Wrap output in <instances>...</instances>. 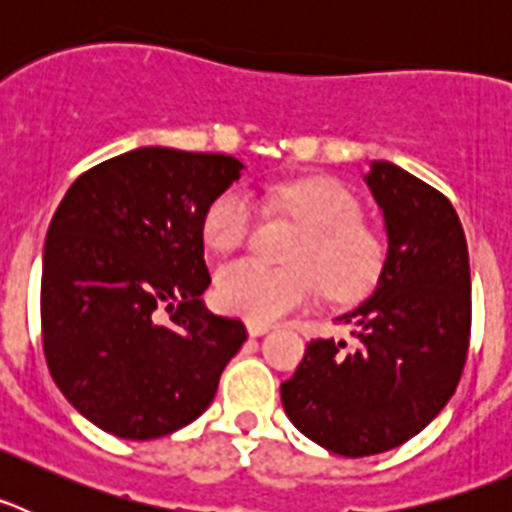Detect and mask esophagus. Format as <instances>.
<instances>
[{
    "mask_svg": "<svg viewBox=\"0 0 512 512\" xmlns=\"http://www.w3.org/2000/svg\"><path fill=\"white\" fill-rule=\"evenodd\" d=\"M248 328V336H264L266 330H269V325L266 323H246Z\"/></svg>",
    "mask_w": 512,
    "mask_h": 512,
    "instance_id": "obj_1",
    "label": "esophagus"
}]
</instances>
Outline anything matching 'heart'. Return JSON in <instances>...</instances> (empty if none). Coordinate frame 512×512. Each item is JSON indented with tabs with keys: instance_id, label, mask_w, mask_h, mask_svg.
Returning a JSON list of instances; mask_svg holds the SVG:
<instances>
[{
	"instance_id": "1",
	"label": "heart",
	"mask_w": 512,
	"mask_h": 512,
	"mask_svg": "<svg viewBox=\"0 0 512 512\" xmlns=\"http://www.w3.org/2000/svg\"><path fill=\"white\" fill-rule=\"evenodd\" d=\"M271 202L305 225L289 269L235 259L220 266L215 297L248 323H271L305 307L320 282L336 300L364 295L382 266L377 235L359 223L361 205L336 179H302L271 189ZM256 205L243 189L217 194L202 217V238L215 251H235L253 228Z\"/></svg>"
}]
</instances>
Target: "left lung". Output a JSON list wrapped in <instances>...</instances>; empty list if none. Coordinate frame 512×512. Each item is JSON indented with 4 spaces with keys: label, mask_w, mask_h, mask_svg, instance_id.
<instances>
[{
    "label": "left lung",
    "mask_w": 512,
    "mask_h": 512,
    "mask_svg": "<svg viewBox=\"0 0 512 512\" xmlns=\"http://www.w3.org/2000/svg\"><path fill=\"white\" fill-rule=\"evenodd\" d=\"M364 182L384 215L387 256L372 297L338 318L354 346L310 341L282 382L297 431L351 459L410 441L446 408L472 328L467 238L451 202L390 161H372Z\"/></svg>",
    "instance_id": "left-lung-1"
}]
</instances>
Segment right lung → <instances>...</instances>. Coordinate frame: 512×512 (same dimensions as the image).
Instances as JSON below:
<instances>
[{"mask_svg": "<svg viewBox=\"0 0 512 512\" xmlns=\"http://www.w3.org/2000/svg\"><path fill=\"white\" fill-rule=\"evenodd\" d=\"M225 153L135 148L84 171L45 235L43 351L97 428L148 441L210 408L246 325L212 315L202 217L241 179Z\"/></svg>", "mask_w": 512, "mask_h": 512, "instance_id": "obj_1", "label": "right lung"}]
</instances>
